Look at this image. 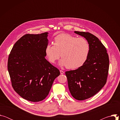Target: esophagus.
Returning <instances> with one entry per match:
<instances>
[{
	"label": "esophagus",
	"mask_w": 120,
	"mask_h": 120,
	"mask_svg": "<svg viewBox=\"0 0 120 120\" xmlns=\"http://www.w3.org/2000/svg\"><path fill=\"white\" fill-rule=\"evenodd\" d=\"M60 72L61 74H64V72L62 70H60Z\"/></svg>",
	"instance_id": "obj_1"
}]
</instances>
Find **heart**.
Here are the masks:
<instances>
[{
	"instance_id": "heart-1",
	"label": "heart",
	"mask_w": 120,
	"mask_h": 120,
	"mask_svg": "<svg viewBox=\"0 0 120 120\" xmlns=\"http://www.w3.org/2000/svg\"><path fill=\"white\" fill-rule=\"evenodd\" d=\"M54 42V45H48L45 49L51 63H55L61 56L59 64L72 69L81 66L87 60L90 45L85 38L63 33L55 37Z\"/></svg>"
}]
</instances>
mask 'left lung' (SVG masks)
I'll return each mask as SVG.
<instances>
[{
  "label": "left lung",
  "mask_w": 120,
  "mask_h": 120,
  "mask_svg": "<svg viewBox=\"0 0 120 120\" xmlns=\"http://www.w3.org/2000/svg\"><path fill=\"white\" fill-rule=\"evenodd\" d=\"M75 33L85 38L90 45L86 62L76 70L65 72L71 95L75 99L82 101L94 95L105 84L109 59L105 47L96 37L89 32Z\"/></svg>",
  "instance_id": "obj_1"
}]
</instances>
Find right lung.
<instances>
[{"mask_svg":"<svg viewBox=\"0 0 120 120\" xmlns=\"http://www.w3.org/2000/svg\"><path fill=\"white\" fill-rule=\"evenodd\" d=\"M47 34H26L15 44L8 56V69L14 90L33 102L46 97L60 74L45 58Z\"/></svg>","mask_w":120,"mask_h":120,"instance_id":"right-lung-1","label":"right lung"}]
</instances>
